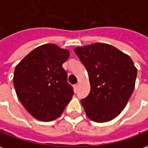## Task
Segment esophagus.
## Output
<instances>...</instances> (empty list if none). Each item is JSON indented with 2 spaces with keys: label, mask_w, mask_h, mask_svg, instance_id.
<instances>
[{
  "label": "esophagus",
  "mask_w": 148,
  "mask_h": 148,
  "mask_svg": "<svg viewBox=\"0 0 148 148\" xmlns=\"http://www.w3.org/2000/svg\"><path fill=\"white\" fill-rule=\"evenodd\" d=\"M78 86H79V85H78V84H75V85H74V88H75V90H77V88H78Z\"/></svg>",
  "instance_id": "34e87169"
}]
</instances>
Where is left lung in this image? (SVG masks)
Listing matches in <instances>:
<instances>
[{"label": "left lung", "instance_id": "1", "mask_svg": "<svg viewBox=\"0 0 148 148\" xmlns=\"http://www.w3.org/2000/svg\"><path fill=\"white\" fill-rule=\"evenodd\" d=\"M87 70L90 92L81 100L85 114L96 123L115 119L134 91L137 68L128 55L112 45L96 42L74 49Z\"/></svg>", "mask_w": 148, "mask_h": 148}]
</instances>
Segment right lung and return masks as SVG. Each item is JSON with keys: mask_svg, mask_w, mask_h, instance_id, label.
I'll return each instance as SVG.
<instances>
[{"mask_svg": "<svg viewBox=\"0 0 148 148\" xmlns=\"http://www.w3.org/2000/svg\"><path fill=\"white\" fill-rule=\"evenodd\" d=\"M69 51L47 43L34 49L14 69L18 99L34 119L50 122L59 118L72 99L73 90L62 65Z\"/></svg>", "mask_w": 148, "mask_h": 148, "instance_id": "1", "label": "right lung"}]
</instances>
